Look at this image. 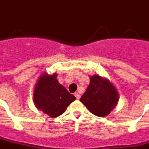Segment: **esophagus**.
Here are the masks:
<instances>
[{"label": "esophagus", "mask_w": 149, "mask_h": 149, "mask_svg": "<svg viewBox=\"0 0 149 149\" xmlns=\"http://www.w3.org/2000/svg\"><path fill=\"white\" fill-rule=\"evenodd\" d=\"M75 97H76V98L77 99H79L80 97H81V96H80V93H75Z\"/></svg>", "instance_id": "1"}]
</instances>
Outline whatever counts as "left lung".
I'll use <instances>...</instances> for the list:
<instances>
[{"mask_svg":"<svg viewBox=\"0 0 149 149\" xmlns=\"http://www.w3.org/2000/svg\"><path fill=\"white\" fill-rule=\"evenodd\" d=\"M80 101L92 114L104 117L117 105L118 95L109 81L94 75L90 77V83Z\"/></svg>","mask_w":149,"mask_h":149,"instance_id":"8db88e82","label":"left lung"}]
</instances>
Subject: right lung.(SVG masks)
Segmentation results:
<instances>
[{
	"label": "right lung",
	"instance_id": "add662e5",
	"mask_svg": "<svg viewBox=\"0 0 149 149\" xmlns=\"http://www.w3.org/2000/svg\"><path fill=\"white\" fill-rule=\"evenodd\" d=\"M57 74H42L35 85L34 102L36 107L52 118L64 113L76 97L56 80Z\"/></svg>",
	"mask_w": 149,
	"mask_h": 149
}]
</instances>
